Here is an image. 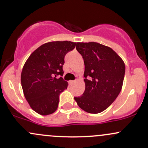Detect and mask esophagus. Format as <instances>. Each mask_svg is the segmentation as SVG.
I'll return each instance as SVG.
<instances>
[{"label":"esophagus","instance_id":"obj_1","mask_svg":"<svg viewBox=\"0 0 148 148\" xmlns=\"http://www.w3.org/2000/svg\"><path fill=\"white\" fill-rule=\"evenodd\" d=\"M76 81H69V84H70L71 85H72V84H74V83H75Z\"/></svg>","mask_w":148,"mask_h":148}]
</instances>
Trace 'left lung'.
Returning a JSON list of instances; mask_svg holds the SVG:
<instances>
[{
  "mask_svg": "<svg viewBox=\"0 0 148 148\" xmlns=\"http://www.w3.org/2000/svg\"><path fill=\"white\" fill-rule=\"evenodd\" d=\"M76 50L84 60L86 88L83 95L74 100L87 113H101L121 91L125 62L111 48L97 42H77Z\"/></svg>",
  "mask_w": 148,
  "mask_h": 148,
  "instance_id": "8db88e82",
  "label": "left lung"
}]
</instances>
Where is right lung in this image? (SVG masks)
I'll use <instances>...</instances> for the list:
<instances>
[{
	"label": "right lung",
	"instance_id": "right-lung-1",
	"mask_svg": "<svg viewBox=\"0 0 148 148\" xmlns=\"http://www.w3.org/2000/svg\"><path fill=\"white\" fill-rule=\"evenodd\" d=\"M76 43L56 41L44 44L30 54L21 74L22 89L32 109L48 115L57 110L60 92L68 83L58 75H63L64 56L75 48Z\"/></svg>",
	"mask_w": 148,
	"mask_h": 148
}]
</instances>
